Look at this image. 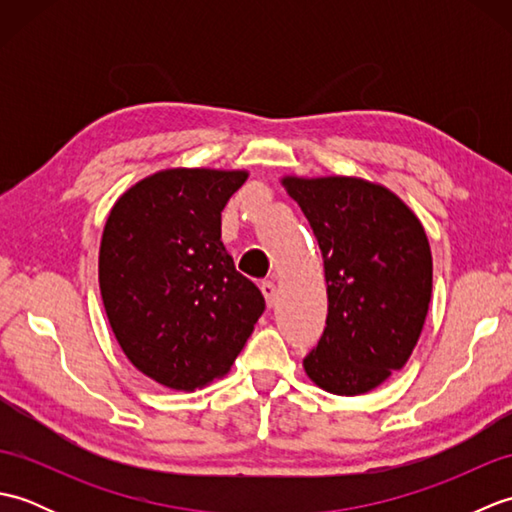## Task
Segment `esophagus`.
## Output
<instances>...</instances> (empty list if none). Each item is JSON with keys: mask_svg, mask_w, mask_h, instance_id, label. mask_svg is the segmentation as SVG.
Instances as JSON below:
<instances>
[{"mask_svg": "<svg viewBox=\"0 0 512 512\" xmlns=\"http://www.w3.org/2000/svg\"><path fill=\"white\" fill-rule=\"evenodd\" d=\"M262 295H264V299L268 303V308H273L275 306V299H277V286L273 284V281H264V284H262Z\"/></svg>", "mask_w": 512, "mask_h": 512, "instance_id": "obj_1", "label": "esophagus"}]
</instances>
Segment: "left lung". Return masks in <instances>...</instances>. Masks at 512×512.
<instances>
[{"mask_svg":"<svg viewBox=\"0 0 512 512\" xmlns=\"http://www.w3.org/2000/svg\"><path fill=\"white\" fill-rule=\"evenodd\" d=\"M317 237L328 319L303 358L314 385L361 396L407 365L427 321L433 259L424 226L385 184L356 176H281Z\"/></svg>","mask_w":512,"mask_h":512,"instance_id":"1","label":"left lung"}]
</instances>
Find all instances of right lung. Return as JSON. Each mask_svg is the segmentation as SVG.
I'll use <instances>...</instances> for the list:
<instances>
[{
  "label": "right lung",
  "mask_w": 512,
  "mask_h": 512,
  "mask_svg": "<svg viewBox=\"0 0 512 512\" xmlns=\"http://www.w3.org/2000/svg\"><path fill=\"white\" fill-rule=\"evenodd\" d=\"M246 180V169H160L107 215V321L129 363L162 387L195 391L226 376L262 317V292L222 244V209Z\"/></svg>",
  "instance_id": "obj_1"
}]
</instances>
